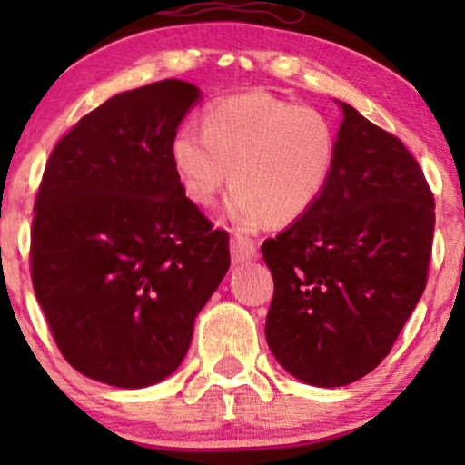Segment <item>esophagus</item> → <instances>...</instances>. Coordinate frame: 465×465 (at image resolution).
Segmentation results:
<instances>
[{
  "label": "esophagus",
  "mask_w": 465,
  "mask_h": 465,
  "mask_svg": "<svg viewBox=\"0 0 465 465\" xmlns=\"http://www.w3.org/2000/svg\"><path fill=\"white\" fill-rule=\"evenodd\" d=\"M258 255V247L247 236H233L232 238V260L233 262H247Z\"/></svg>",
  "instance_id": "34e87169"
}]
</instances>
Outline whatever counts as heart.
I'll return each instance as SVG.
<instances>
[{"instance_id":"b5f03b06","label":"heart","mask_w":465,"mask_h":465,"mask_svg":"<svg viewBox=\"0 0 465 465\" xmlns=\"http://www.w3.org/2000/svg\"><path fill=\"white\" fill-rule=\"evenodd\" d=\"M203 133L179 126L168 157L181 190L196 205H210L229 179V216L244 229L269 221L288 225L319 201L332 174L336 133L312 106L280 95L249 92L205 106Z\"/></svg>"}]
</instances>
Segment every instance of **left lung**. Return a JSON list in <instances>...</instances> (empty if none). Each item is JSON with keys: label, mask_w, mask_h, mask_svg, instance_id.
<instances>
[{"label": "left lung", "mask_w": 465, "mask_h": 465, "mask_svg": "<svg viewBox=\"0 0 465 465\" xmlns=\"http://www.w3.org/2000/svg\"><path fill=\"white\" fill-rule=\"evenodd\" d=\"M323 194L262 244L273 275L266 343L288 373L343 387L376 370L429 277L435 199L402 142L339 103Z\"/></svg>", "instance_id": "1"}]
</instances>
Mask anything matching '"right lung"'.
Returning a JSON list of instances; mask_svg holds the SVG:
<instances>
[{
	"mask_svg": "<svg viewBox=\"0 0 465 465\" xmlns=\"http://www.w3.org/2000/svg\"><path fill=\"white\" fill-rule=\"evenodd\" d=\"M199 95L174 78L114 95L61 137L36 192V302L69 365L106 385L177 370L229 269L227 232L183 194L168 157Z\"/></svg>",
	"mask_w": 465,
	"mask_h": 465,
	"instance_id": "1",
	"label": "right lung"
}]
</instances>
